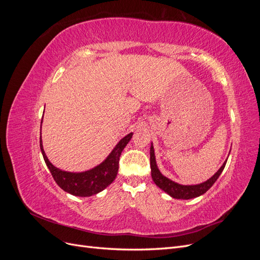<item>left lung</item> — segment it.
I'll return each instance as SVG.
<instances>
[{
    "mask_svg": "<svg viewBox=\"0 0 260 260\" xmlns=\"http://www.w3.org/2000/svg\"><path fill=\"white\" fill-rule=\"evenodd\" d=\"M149 156H151V171L154 183L159 188H161L164 192H166L168 195H170L171 198L177 200H191L199 198V196L206 193L212 186V184L216 182V180L219 178V176L221 175L228 160L225 159V161L222 164V166L218 169L216 174L210 177L208 180L204 181V182L199 184H180L167 178L166 176H164L158 169V166H157L156 162L153 142L151 143V152H149Z\"/></svg>",
    "mask_w": 260,
    "mask_h": 260,
    "instance_id": "8db88e82",
    "label": "left lung"
}]
</instances>
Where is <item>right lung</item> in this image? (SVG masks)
Masks as SVG:
<instances>
[{
  "instance_id": "obj_1",
  "label": "right lung",
  "mask_w": 260,
  "mask_h": 260,
  "mask_svg": "<svg viewBox=\"0 0 260 260\" xmlns=\"http://www.w3.org/2000/svg\"><path fill=\"white\" fill-rule=\"evenodd\" d=\"M132 136L133 133L131 132L129 135L123 137L115 145L113 151L109 153L106 158L101 164H99L98 166L81 172L65 171L55 167L49 160L48 156H46L44 152L42 138H40V148L46 166H48L49 170L51 171L55 182L57 183L61 190L75 196H80V198H90V196L95 195L105 190L116 179L118 174L119 157L125 145L129 143Z\"/></svg>"
}]
</instances>
